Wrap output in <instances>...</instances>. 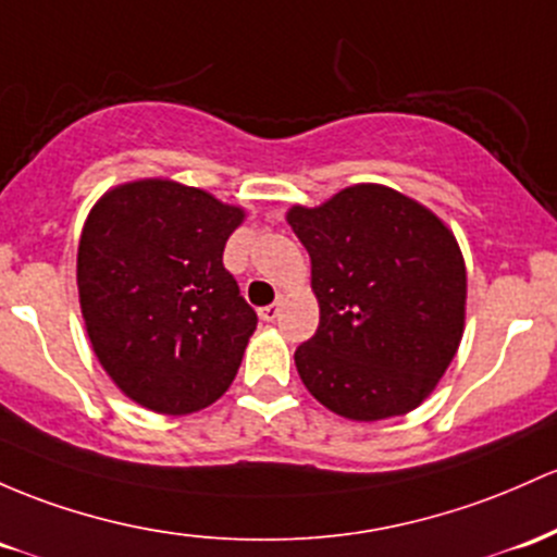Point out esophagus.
<instances>
[{
	"instance_id": "obj_1",
	"label": "esophagus",
	"mask_w": 557,
	"mask_h": 557,
	"mask_svg": "<svg viewBox=\"0 0 557 557\" xmlns=\"http://www.w3.org/2000/svg\"><path fill=\"white\" fill-rule=\"evenodd\" d=\"M280 311H283V304L280 301H274V304H269V307H261L259 309V317L264 322H274L280 317Z\"/></svg>"
}]
</instances>
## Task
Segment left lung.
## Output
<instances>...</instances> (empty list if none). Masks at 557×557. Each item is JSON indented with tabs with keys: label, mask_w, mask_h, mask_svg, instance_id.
<instances>
[{
	"label": "left lung",
	"mask_w": 557,
	"mask_h": 557,
	"mask_svg": "<svg viewBox=\"0 0 557 557\" xmlns=\"http://www.w3.org/2000/svg\"><path fill=\"white\" fill-rule=\"evenodd\" d=\"M288 224L309 250L320 327L296 348L304 386L341 418L407 414L436 388L466 330V261L418 200L354 185Z\"/></svg>",
	"instance_id": "obj_1"
}]
</instances>
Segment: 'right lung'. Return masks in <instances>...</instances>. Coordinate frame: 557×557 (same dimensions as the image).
I'll use <instances>...</instances> for the list:
<instances>
[{
    "label": "right lung",
    "instance_id": "1",
    "mask_svg": "<svg viewBox=\"0 0 557 557\" xmlns=\"http://www.w3.org/2000/svg\"><path fill=\"white\" fill-rule=\"evenodd\" d=\"M243 219L171 180L126 182L89 211L78 304L102 370L137 405L198 412L235 381L259 322L222 261Z\"/></svg>",
    "mask_w": 557,
    "mask_h": 557
}]
</instances>
